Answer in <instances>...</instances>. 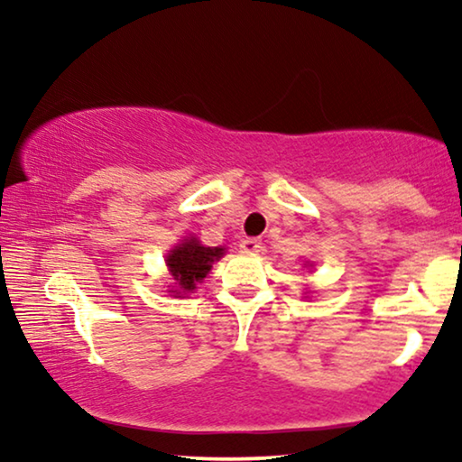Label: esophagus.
<instances>
[{
	"instance_id": "34e87169",
	"label": "esophagus",
	"mask_w": 462,
	"mask_h": 462,
	"mask_svg": "<svg viewBox=\"0 0 462 462\" xmlns=\"http://www.w3.org/2000/svg\"><path fill=\"white\" fill-rule=\"evenodd\" d=\"M239 250L244 252V254H258V252L263 250V242L256 237H245L242 244H239Z\"/></svg>"
}]
</instances>
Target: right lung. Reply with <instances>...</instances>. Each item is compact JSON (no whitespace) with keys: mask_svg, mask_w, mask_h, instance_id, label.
<instances>
[{"mask_svg":"<svg viewBox=\"0 0 462 462\" xmlns=\"http://www.w3.org/2000/svg\"><path fill=\"white\" fill-rule=\"evenodd\" d=\"M223 248H206L198 239H185L168 254L170 273L174 275L180 292H191L210 271L212 263L223 256ZM179 292V294H180Z\"/></svg>","mask_w":462,"mask_h":462,"instance_id":"obj_1","label":"right lung"}]
</instances>
